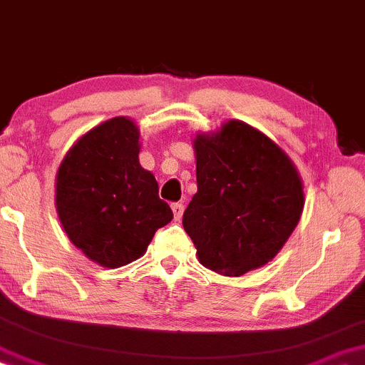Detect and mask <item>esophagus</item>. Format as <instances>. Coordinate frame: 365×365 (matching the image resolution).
Instances as JSON below:
<instances>
[{
	"instance_id": "1",
	"label": "esophagus",
	"mask_w": 365,
	"mask_h": 365,
	"mask_svg": "<svg viewBox=\"0 0 365 365\" xmlns=\"http://www.w3.org/2000/svg\"><path fill=\"white\" fill-rule=\"evenodd\" d=\"M173 213H174V220H181L182 217V211H184V205L182 203H174L173 206Z\"/></svg>"
}]
</instances>
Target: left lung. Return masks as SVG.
<instances>
[{
  "instance_id": "8db88e82",
  "label": "left lung",
  "mask_w": 365,
  "mask_h": 365,
  "mask_svg": "<svg viewBox=\"0 0 365 365\" xmlns=\"http://www.w3.org/2000/svg\"><path fill=\"white\" fill-rule=\"evenodd\" d=\"M197 192L182 227L206 269L228 277L262 267L279 254L304 208L291 157L260 130L228 120L192 140Z\"/></svg>"
}]
</instances>
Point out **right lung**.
Segmentation results:
<instances>
[{"label":"right lung","mask_w":365,"mask_h":365,"mask_svg":"<svg viewBox=\"0 0 365 365\" xmlns=\"http://www.w3.org/2000/svg\"><path fill=\"white\" fill-rule=\"evenodd\" d=\"M140 130L115 116L81 135L58 165L56 210L69 240L101 267L140 259L173 220L154 174L138 162Z\"/></svg>","instance_id":"obj_1"}]
</instances>
